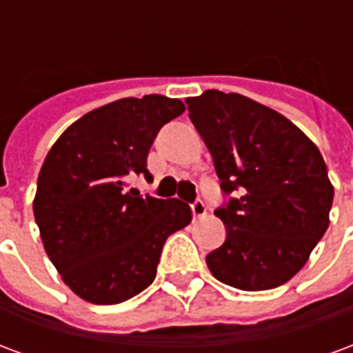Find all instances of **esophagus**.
Returning <instances> with one entry per match:
<instances>
[{
  "mask_svg": "<svg viewBox=\"0 0 353 353\" xmlns=\"http://www.w3.org/2000/svg\"><path fill=\"white\" fill-rule=\"evenodd\" d=\"M191 210L194 217H204L206 215V204H204V200H194L191 204Z\"/></svg>",
  "mask_w": 353,
  "mask_h": 353,
  "instance_id": "esophagus-1",
  "label": "esophagus"
}]
</instances>
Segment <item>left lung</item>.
Listing matches in <instances>:
<instances>
[{"instance_id": "1", "label": "left lung", "mask_w": 353, "mask_h": 353, "mask_svg": "<svg viewBox=\"0 0 353 353\" xmlns=\"http://www.w3.org/2000/svg\"><path fill=\"white\" fill-rule=\"evenodd\" d=\"M185 101L229 196L215 210L227 238L208 253V268L236 289L278 288L329 227L334 191L325 161L291 121L242 94L206 90Z\"/></svg>"}]
</instances>
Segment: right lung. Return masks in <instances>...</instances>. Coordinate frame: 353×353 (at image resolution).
I'll return each instance as SVG.
<instances>
[{
    "mask_svg": "<svg viewBox=\"0 0 353 353\" xmlns=\"http://www.w3.org/2000/svg\"><path fill=\"white\" fill-rule=\"evenodd\" d=\"M183 111L159 94L111 101L75 121L43 162L35 223L65 285L88 303L119 304L149 288L164 242L191 223L181 200L128 189L136 176L151 179L149 149Z\"/></svg>",
    "mask_w": 353,
    "mask_h": 353,
    "instance_id": "add662e5",
    "label": "right lung"
}]
</instances>
